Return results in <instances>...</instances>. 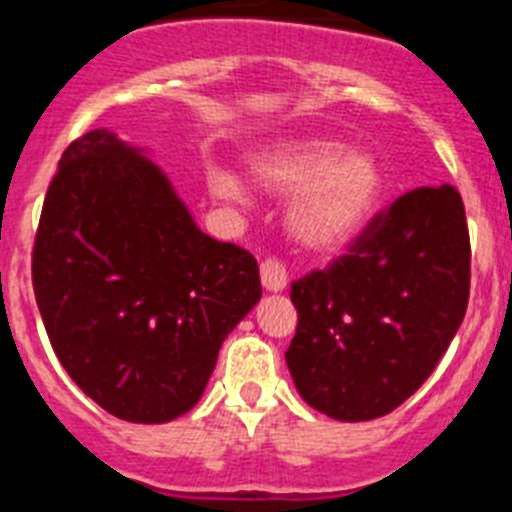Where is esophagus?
Returning <instances> with one entry per match:
<instances>
[{
    "instance_id": "34e87169",
    "label": "esophagus",
    "mask_w": 512,
    "mask_h": 512,
    "mask_svg": "<svg viewBox=\"0 0 512 512\" xmlns=\"http://www.w3.org/2000/svg\"><path fill=\"white\" fill-rule=\"evenodd\" d=\"M260 278H262V288L265 290H285L288 285V273H285V265L278 260V257H267L265 262L260 265Z\"/></svg>"
}]
</instances>
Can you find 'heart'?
<instances>
[{"label": "heart", "instance_id": "b5f03b06", "mask_svg": "<svg viewBox=\"0 0 512 512\" xmlns=\"http://www.w3.org/2000/svg\"><path fill=\"white\" fill-rule=\"evenodd\" d=\"M252 178L273 196H293L288 229L311 252L347 247L370 222L382 191L377 160L357 147L334 140H283L250 158ZM209 193L229 206L247 204L245 181L214 165L206 173Z\"/></svg>", "mask_w": 512, "mask_h": 512}]
</instances>
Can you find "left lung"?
Segmentation results:
<instances>
[{
	"label": "left lung",
	"instance_id": "8db88e82",
	"mask_svg": "<svg viewBox=\"0 0 512 512\" xmlns=\"http://www.w3.org/2000/svg\"><path fill=\"white\" fill-rule=\"evenodd\" d=\"M469 232L454 186H423L372 219L347 255L290 285L285 362L311 408L372 421L421 388L469 301Z\"/></svg>",
	"mask_w": 512,
	"mask_h": 512
}]
</instances>
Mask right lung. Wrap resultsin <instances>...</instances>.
<instances>
[{
    "mask_svg": "<svg viewBox=\"0 0 512 512\" xmlns=\"http://www.w3.org/2000/svg\"><path fill=\"white\" fill-rule=\"evenodd\" d=\"M32 288L71 380L132 423L191 411L262 296L255 257L201 232L163 170L109 130L73 140L58 163Z\"/></svg>",
    "mask_w": 512,
    "mask_h": 512,
    "instance_id": "1",
    "label": "right lung"
}]
</instances>
